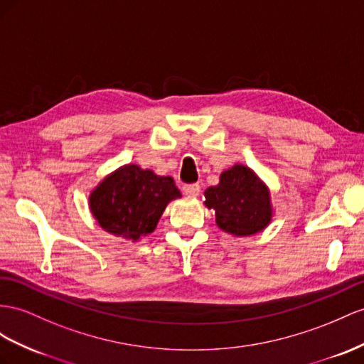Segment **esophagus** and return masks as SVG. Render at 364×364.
<instances>
[{
	"label": "esophagus",
	"mask_w": 364,
	"mask_h": 364,
	"mask_svg": "<svg viewBox=\"0 0 364 364\" xmlns=\"http://www.w3.org/2000/svg\"><path fill=\"white\" fill-rule=\"evenodd\" d=\"M183 193L188 195V197H197L200 193V184H184Z\"/></svg>",
	"instance_id": "obj_1"
}]
</instances>
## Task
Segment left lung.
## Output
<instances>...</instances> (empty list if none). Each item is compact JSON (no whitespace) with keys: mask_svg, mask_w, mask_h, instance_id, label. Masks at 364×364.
Returning a JSON list of instances; mask_svg holds the SVG:
<instances>
[{"mask_svg":"<svg viewBox=\"0 0 364 364\" xmlns=\"http://www.w3.org/2000/svg\"><path fill=\"white\" fill-rule=\"evenodd\" d=\"M221 230L237 237L263 230L272 217L269 189L249 167L235 164L220 175V184L204 192Z\"/></svg>","mask_w":364,"mask_h":364,"instance_id":"left-lung-1","label":"left lung"}]
</instances>
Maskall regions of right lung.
<instances>
[{"mask_svg":"<svg viewBox=\"0 0 364 364\" xmlns=\"http://www.w3.org/2000/svg\"><path fill=\"white\" fill-rule=\"evenodd\" d=\"M180 197L171 176H158L136 164H126L102 180L89 201L102 229L136 241L154 232L167 203Z\"/></svg>","mask_w":364,"mask_h":364,"instance_id":"add662e5","label":"right lung"}]
</instances>
